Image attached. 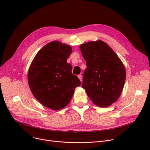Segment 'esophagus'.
Here are the masks:
<instances>
[{"label": "esophagus", "mask_w": 150, "mask_h": 150, "mask_svg": "<svg viewBox=\"0 0 150 150\" xmlns=\"http://www.w3.org/2000/svg\"><path fill=\"white\" fill-rule=\"evenodd\" d=\"M78 78H79V79H80V81L82 82V75H78Z\"/></svg>", "instance_id": "1"}]
</instances>
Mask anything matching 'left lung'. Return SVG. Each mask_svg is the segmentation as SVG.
<instances>
[{"label":"left lung","instance_id":"left-lung-1","mask_svg":"<svg viewBox=\"0 0 150 150\" xmlns=\"http://www.w3.org/2000/svg\"><path fill=\"white\" fill-rule=\"evenodd\" d=\"M87 66L82 87L93 103L109 106L121 95L126 78L122 62L106 42L101 40L80 46Z\"/></svg>","mask_w":150,"mask_h":150}]
</instances>
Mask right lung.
I'll use <instances>...</instances> for the list:
<instances>
[{
  "instance_id": "obj_1",
  "label": "right lung",
  "mask_w": 150,
  "mask_h": 150,
  "mask_svg": "<svg viewBox=\"0 0 150 150\" xmlns=\"http://www.w3.org/2000/svg\"><path fill=\"white\" fill-rule=\"evenodd\" d=\"M72 47L52 41L39 50L30 66L28 82L35 97L44 106L59 110L66 106L80 86L67 59Z\"/></svg>"
}]
</instances>
